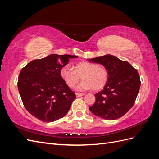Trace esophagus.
<instances>
[{
	"mask_svg": "<svg viewBox=\"0 0 159 159\" xmlns=\"http://www.w3.org/2000/svg\"><path fill=\"white\" fill-rule=\"evenodd\" d=\"M84 95H85L84 93H75V95H76V97H77V98L81 97V96Z\"/></svg>",
	"mask_w": 159,
	"mask_h": 159,
	"instance_id": "esophagus-1",
	"label": "esophagus"
}]
</instances>
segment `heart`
<instances>
[{"mask_svg": "<svg viewBox=\"0 0 159 159\" xmlns=\"http://www.w3.org/2000/svg\"><path fill=\"white\" fill-rule=\"evenodd\" d=\"M60 75L70 88L74 87L81 77L83 81L75 88L78 91L100 89L108 80V72L104 67L88 61L76 64L75 70L68 64L65 65L60 70Z\"/></svg>", "mask_w": 159, "mask_h": 159, "instance_id": "1", "label": "heart"}]
</instances>
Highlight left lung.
Instances as JSON below:
<instances>
[{
  "mask_svg": "<svg viewBox=\"0 0 159 159\" xmlns=\"http://www.w3.org/2000/svg\"><path fill=\"white\" fill-rule=\"evenodd\" d=\"M103 65L108 72V80L103 90L95 94V102L89 107L95 115L115 120L123 116L135 102L141 81L137 70L114 56L107 54L88 59Z\"/></svg>",
  "mask_w": 159,
  "mask_h": 159,
  "instance_id": "8db88e82",
  "label": "left lung"
}]
</instances>
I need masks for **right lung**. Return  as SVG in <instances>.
<instances>
[{
	"label": "right lung",
	"instance_id": "obj_1",
	"mask_svg": "<svg viewBox=\"0 0 159 159\" xmlns=\"http://www.w3.org/2000/svg\"><path fill=\"white\" fill-rule=\"evenodd\" d=\"M75 55L50 54L29 62L18 76V88L26 110L44 122H53L68 113L76 96L60 75Z\"/></svg>",
	"mask_w": 159,
	"mask_h": 159
}]
</instances>
